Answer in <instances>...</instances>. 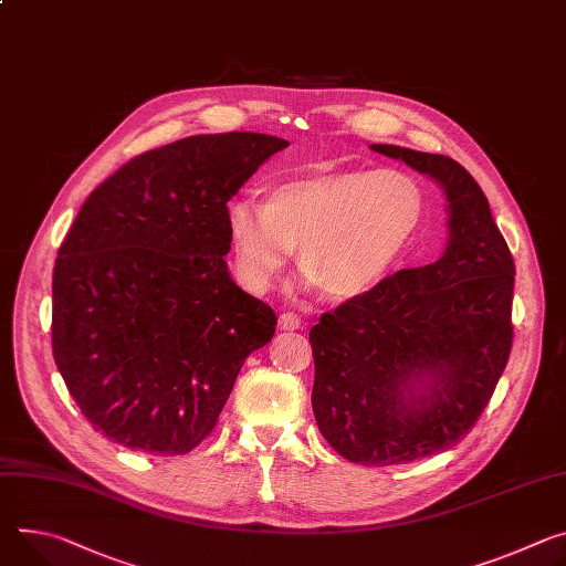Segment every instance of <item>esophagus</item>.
Masks as SVG:
<instances>
[{
    "instance_id": "obj_1",
    "label": "esophagus",
    "mask_w": 566,
    "mask_h": 566,
    "mask_svg": "<svg viewBox=\"0 0 566 566\" xmlns=\"http://www.w3.org/2000/svg\"><path fill=\"white\" fill-rule=\"evenodd\" d=\"M280 329H284V332H295V329H300V318L293 316V314H282V316H280Z\"/></svg>"
}]
</instances>
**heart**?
Wrapping results in <instances>:
<instances>
[{"label": "heart", "mask_w": 566, "mask_h": 566, "mask_svg": "<svg viewBox=\"0 0 566 566\" xmlns=\"http://www.w3.org/2000/svg\"><path fill=\"white\" fill-rule=\"evenodd\" d=\"M424 214V189L410 174L318 169L271 185L262 212L232 202L226 226L237 277L250 293H264L297 248L302 284L349 302L390 273Z\"/></svg>", "instance_id": "b5f03b06"}]
</instances>
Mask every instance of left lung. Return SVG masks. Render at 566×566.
Wrapping results in <instances>:
<instances>
[{
	"mask_svg": "<svg viewBox=\"0 0 566 566\" xmlns=\"http://www.w3.org/2000/svg\"><path fill=\"white\" fill-rule=\"evenodd\" d=\"M370 148L447 198L438 262L381 280L310 332L323 438L358 465L384 468L440 453L476 424L512 347L515 262L465 167L395 144Z\"/></svg>",
	"mask_w": 566,
	"mask_h": 566,
	"instance_id": "8db88e82",
	"label": "left lung"
}]
</instances>
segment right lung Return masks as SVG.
<instances>
[{
  "label": "right lung",
  "instance_id": "1",
  "mask_svg": "<svg viewBox=\"0 0 566 566\" xmlns=\"http://www.w3.org/2000/svg\"><path fill=\"white\" fill-rule=\"evenodd\" d=\"M289 142L193 135L142 153L98 185L54 266L51 343L94 431L180 455L208 436L250 352L277 318L241 291L226 254L228 200Z\"/></svg>",
  "mask_w": 566,
  "mask_h": 566
}]
</instances>
